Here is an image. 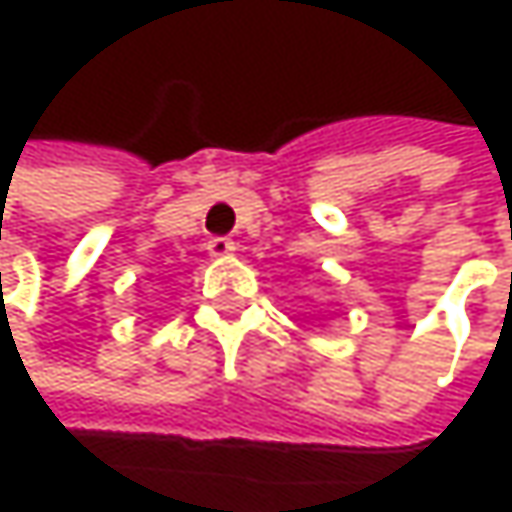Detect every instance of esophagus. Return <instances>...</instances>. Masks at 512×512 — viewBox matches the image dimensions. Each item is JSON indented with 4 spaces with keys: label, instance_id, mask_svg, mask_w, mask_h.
<instances>
[{
    "label": "esophagus",
    "instance_id": "esophagus-1",
    "mask_svg": "<svg viewBox=\"0 0 512 512\" xmlns=\"http://www.w3.org/2000/svg\"><path fill=\"white\" fill-rule=\"evenodd\" d=\"M234 243L228 240V237H213L210 243H207V252H210V257H228L234 255Z\"/></svg>",
    "mask_w": 512,
    "mask_h": 512
}]
</instances>
